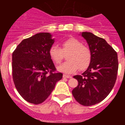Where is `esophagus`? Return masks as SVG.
Segmentation results:
<instances>
[{"label":"esophagus","mask_w":125,"mask_h":125,"mask_svg":"<svg viewBox=\"0 0 125 125\" xmlns=\"http://www.w3.org/2000/svg\"><path fill=\"white\" fill-rule=\"evenodd\" d=\"M63 78H72V76H68V75L64 74L63 75Z\"/></svg>","instance_id":"34e87169"}]
</instances>
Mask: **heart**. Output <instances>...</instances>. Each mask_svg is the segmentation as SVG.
Wrapping results in <instances>:
<instances>
[{
    "label": "heart",
    "mask_w": 125,
    "mask_h": 125,
    "mask_svg": "<svg viewBox=\"0 0 125 125\" xmlns=\"http://www.w3.org/2000/svg\"><path fill=\"white\" fill-rule=\"evenodd\" d=\"M67 56L68 61L57 68V70L66 74H72L79 68L84 70L90 64L91 52L89 47L83 46V43L74 37L66 39L62 43V48L52 45L49 51L51 59L56 64L61 63L63 59V53Z\"/></svg>",
    "instance_id": "b5f03b06"
}]
</instances>
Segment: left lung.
I'll return each mask as SVG.
<instances>
[{
	"instance_id": "left-lung-1",
	"label": "left lung",
	"mask_w": 125,
	"mask_h": 125,
	"mask_svg": "<svg viewBox=\"0 0 125 125\" xmlns=\"http://www.w3.org/2000/svg\"><path fill=\"white\" fill-rule=\"evenodd\" d=\"M91 52V61L86 71L74 76L78 85L72 94L75 100L83 106H92L106 98L114 87L118 69V55L104 39L93 33L83 32Z\"/></svg>"
}]
</instances>
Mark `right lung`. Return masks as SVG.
Listing matches in <instances>:
<instances>
[{
    "instance_id": "add662e5",
    "label": "right lung",
    "mask_w": 125,
    "mask_h": 125,
    "mask_svg": "<svg viewBox=\"0 0 125 125\" xmlns=\"http://www.w3.org/2000/svg\"><path fill=\"white\" fill-rule=\"evenodd\" d=\"M54 42L50 33L40 32L22 41L13 52V81L20 95L27 102H44L62 78V74L56 72L49 54Z\"/></svg>"
}]
</instances>
